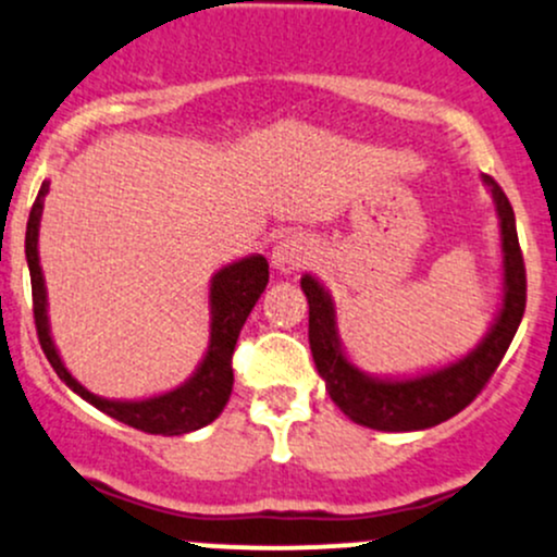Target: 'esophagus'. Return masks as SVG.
I'll use <instances>...</instances> for the list:
<instances>
[{"label": "esophagus", "mask_w": 557, "mask_h": 557, "mask_svg": "<svg viewBox=\"0 0 557 557\" xmlns=\"http://www.w3.org/2000/svg\"><path fill=\"white\" fill-rule=\"evenodd\" d=\"M305 255H308V247H305L302 238L297 236H286L281 238L276 244V249H273V262L281 268V271H289V268L300 265L305 260Z\"/></svg>", "instance_id": "esophagus-1"}]
</instances>
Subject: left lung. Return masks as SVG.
<instances>
[{
	"label": "left lung",
	"mask_w": 557,
	"mask_h": 557,
	"mask_svg": "<svg viewBox=\"0 0 557 557\" xmlns=\"http://www.w3.org/2000/svg\"><path fill=\"white\" fill-rule=\"evenodd\" d=\"M483 183L492 188L496 212L502 220L505 302H502V313L488 337L459 363H451L441 372L417 376V380L400 382H382L361 374L339 350L337 332H334V308L329 295L313 276L302 278V292L310 305L308 337L315 369L326 380L329 396L352 422L372 430H387V433H406V430H424L451 420L454 414H459L465 406H470L481 396V391L492 380L496 367L510 348L525 310V265L510 199L496 185L494 177L483 175Z\"/></svg>",
	"instance_id": "1"
}]
</instances>
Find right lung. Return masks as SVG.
<instances>
[{
    "instance_id": "1",
    "label": "right lung",
    "mask_w": 557,
    "mask_h": 557,
    "mask_svg": "<svg viewBox=\"0 0 557 557\" xmlns=\"http://www.w3.org/2000/svg\"><path fill=\"white\" fill-rule=\"evenodd\" d=\"M50 183H41L37 201H34L32 214L26 225V260L28 273H32V300H34V324H37L39 345L45 350L47 361L55 369L65 385L82 396L95 409L106 411L113 420L129 424V428L143 430L151 435H183L190 430H199L218 420L220 411L228 404L233 391V348L242 334L244 321L252 313L255 302L260 300L262 289L268 284V260L265 257H247L233 265L223 268L212 281V339L199 372L190 376L183 387L164 393L159 398L148 400H106L92 396L74 380L58 358L55 345L50 339V326H47V297L45 281H41L39 255H37V236H39V218L41 201H45Z\"/></svg>"
}]
</instances>
